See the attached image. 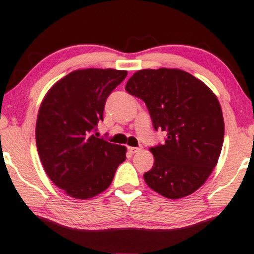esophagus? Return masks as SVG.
<instances>
[{
	"instance_id": "obj_1",
	"label": "esophagus",
	"mask_w": 254,
	"mask_h": 254,
	"mask_svg": "<svg viewBox=\"0 0 254 254\" xmlns=\"http://www.w3.org/2000/svg\"><path fill=\"white\" fill-rule=\"evenodd\" d=\"M128 150H129L131 154H135V153H139L140 150H142V148L141 147H128Z\"/></svg>"
}]
</instances>
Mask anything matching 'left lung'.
I'll return each instance as SVG.
<instances>
[{
	"instance_id": "left-lung-1",
	"label": "left lung",
	"mask_w": 254,
	"mask_h": 254,
	"mask_svg": "<svg viewBox=\"0 0 254 254\" xmlns=\"http://www.w3.org/2000/svg\"><path fill=\"white\" fill-rule=\"evenodd\" d=\"M126 91L142 99L155 129L167 131L163 144L151 147L154 166L143 174L150 189L169 199L191 195L218 162L224 120L216 94L179 68L140 70Z\"/></svg>"
}]
</instances>
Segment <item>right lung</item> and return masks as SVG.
<instances>
[{"label": "right lung", "instance_id": "obj_1", "mask_svg": "<svg viewBox=\"0 0 254 254\" xmlns=\"http://www.w3.org/2000/svg\"><path fill=\"white\" fill-rule=\"evenodd\" d=\"M114 68L75 70L58 80L43 99L36 144L45 173L70 197L88 199L105 191L127 148L95 136L111 92L126 78Z\"/></svg>", "mask_w": 254, "mask_h": 254}]
</instances>
